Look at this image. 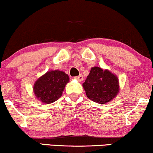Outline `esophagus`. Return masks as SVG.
<instances>
[{
  "instance_id": "1",
  "label": "esophagus",
  "mask_w": 153,
  "mask_h": 153,
  "mask_svg": "<svg viewBox=\"0 0 153 153\" xmlns=\"http://www.w3.org/2000/svg\"><path fill=\"white\" fill-rule=\"evenodd\" d=\"M75 78H76L78 81H79V82H82V81H83V79H84L83 78V75H82V74H79V76L75 77Z\"/></svg>"
}]
</instances>
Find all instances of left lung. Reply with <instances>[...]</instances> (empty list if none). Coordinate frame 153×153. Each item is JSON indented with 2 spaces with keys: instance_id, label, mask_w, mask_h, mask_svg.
I'll return each instance as SVG.
<instances>
[{
  "instance_id": "8db88e82",
  "label": "left lung",
  "mask_w": 153,
  "mask_h": 153,
  "mask_svg": "<svg viewBox=\"0 0 153 153\" xmlns=\"http://www.w3.org/2000/svg\"><path fill=\"white\" fill-rule=\"evenodd\" d=\"M83 87L87 97L99 104H105L114 99L119 91V82L115 75L107 70L93 67Z\"/></svg>"
}]
</instances>
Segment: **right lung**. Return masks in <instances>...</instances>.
Returning <instances> with one entry per match:
<instances>
[{
	"mask_svg": "<svg viewBox=\"0 0 153 153\" xmlns=\"http://www.w3.org/2000/svg\"><path fill=\"white\" fill-rule=\"evenodd\" d=\"M69 81V76L64 71L58 70L48 71L34 84V93L43 102L52 103L62 96V91Z\"/></svg>",
	"mask_w": 153,
	"mask_h": 153,
	"instance_id": "1",
	"label": "right lung"
}]
</instances>
